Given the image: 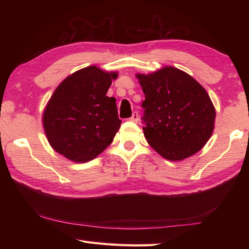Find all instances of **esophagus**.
<instances>
[{
	"instance_id": "34e87169",
	"label": "esophagus",
	"mask_w": 249,
	"mask_h": 249,
	"mask_svg": "<svg viewBox=\"0 0 249 249\" xmlns=\"http://www.w3.org/2000/svg\"><path fill=\"white\" fill-rule=\"evenodd\" d=\"M129 120L133 121V122H138V120H139V114H138V112H137V111H134L133 115L130 116Z\"/></svg>"
}]
</instances>
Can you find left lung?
I'll list each match as a JSON object with an SVG mask.
<instances>
[{
  "label": "left lung",
  "instance_id": "obj_1",
  "mask_svg": "<svg viewBox=\"0 0 249 249\" xmlns=\"http://www.w3.org/2000/svg\"><path fill=\"white\" fill-rule=\"evenodd\" d=\"M145 99L144 136L158 154L182 160L200 151L212 136L215 109L193 77L174 67L137 75Z\"/></svg>",
  "mask_w": 249,
  "mask_h": 249
}]
</instances>
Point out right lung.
Listing matches in <instances>:
<instances>
[{
  "instance_id": "add662e5",
  "label": "right lung",
  "mask_w": 249,
  "mask_h": 249,
  "mask_svg": "<svg viewBox=\"0 0 249 249\" xmlns=\"http://www.w3.org/2000/svg\"><path fill=\"white\" fill-rule=\"evenodd\" d=\"M116 72L89 66L67 77L47 105L43 115L49 143L68 160H92L111 142L119 130L115 98L107 92Z\"/></svg>"
}]
</instances>
